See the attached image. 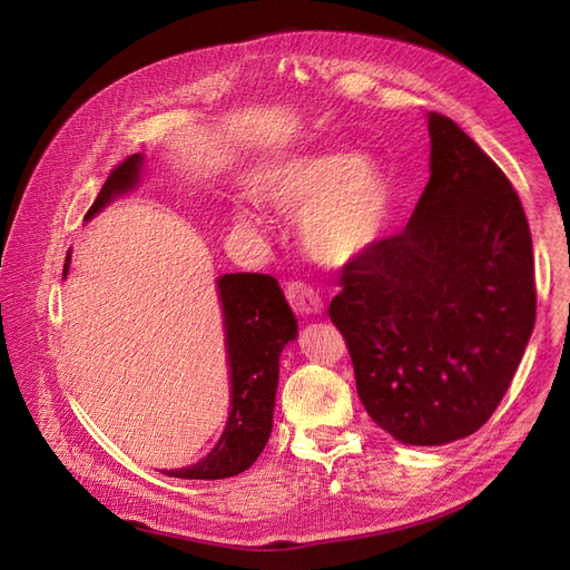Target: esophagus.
<instances>
[{
    "label": "esophagus",
    "instance_id": "34e87169",
    "mask_svg": "<svg viewBox=\"0 0 570 570\" xmlns=\"http://www.w3.org/2000/svg\"><path fill=\"white\" fill-rule=\"evenodd\" d=\"M284 293H286L288 305L297 314H318L323 309L321 295L316 293L314 286H309L305 282H288Z\"/></svg>",
    "mask_w": 570,
    "mask_h": 570
}]
</instances>
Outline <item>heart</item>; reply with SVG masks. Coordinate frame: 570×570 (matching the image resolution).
<instances>
[{
  "mask_svg": "<svg viewBox=\"0 0 570 570\" xmlns=\"http://www.w3.org/2000/svg\"><path fill=\"white\" fill-rule=\"evenodd\" d=\"M254 194L284 215L301 213L305 249L323 263L361 256L381 235L391 215V185L367 155H301L265 166L254 177ZM239 226L254 228L252 207L235 209Z\"/></svg>",
  "mask_w": 570,
  "mask_h": 570,
  "instance_id": "obj_1",
  "label": "heart"
}]
</instances>
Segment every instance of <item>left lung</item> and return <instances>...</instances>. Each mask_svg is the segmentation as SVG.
<instances>
[{
	"label": "left lung",
	"instance_id": "1",
	"mask_svg": "<svg viewBox=\"0 0 570 570\" xmlns=\"http://www.w3.org/2000/svg\"><path fill=\"white\" fill-rule=\"evenodd\" d=\"M430 183L409 224L342 269L331 321L372 421L411 445L488 423L535 321L531 233L505 173L430 112Z\"/></svg>",
	"mask_w": 570,
	"mask_h": 570
}]
</instances>
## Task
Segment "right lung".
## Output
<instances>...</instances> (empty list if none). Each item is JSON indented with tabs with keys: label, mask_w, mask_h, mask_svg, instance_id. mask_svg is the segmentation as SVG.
Here are the masks:
<instances>
[{
	"label": "right lung",
	"mask_w": 570,
	"mask_h": 570,
	"mask_svg": "<svg viewBox=\"0 0 570 570\" xmlns=\"http://www.w3.org/2000/svg\"><path fill=\"white\" fill-rule=\"evenodd\" d=\"M140 166V155L117 164L85 219L95 217L112 196L129 191L138 183ZM67 269L69 256L65 277ZM219 297L230 363V415L213 453L187 469L166 471V475L187 481H217L243 473L256 462L273 432L279 353L297 335V321L275 277L261 273L224 275L219 277Z\"/></svg>",
	"instance_id": "right-lung-1"
}]
</instances>
